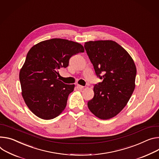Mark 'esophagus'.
I'll return each instance as SVG.
<instances>
[{"label":"esophagus","mask_w":159,"mask_h":159,"mask_svg":"<svg viewBox=\"0 0 159 159\" xmlns=\"http://www.w3.org/2000/svg\"><path fill=\"white\" fill-rule=\"evenodd\" d=\"M84 86H82V85H77V88L79 89V90H82V89H84Z\"/></svg>","instance_id":"1"}]
</instances>
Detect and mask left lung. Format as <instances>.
I'll use <instances>...</instances> for the list:
<instances>
[{
  "label": "left lung",
  "instance_id": "left-lung-1",
  "mask_svg": "<svg viewBox=\"0 0 159 159\" xmlns=\"http://www.w3.org/2000/svg\"><path fill=\"white\" fill-rule=\"evenodd\" d=\"M84 48L96 75L103 79L94 85L88 108L99 119H111L125 107L134 90L136 65L131 56L115 41H89Z\"/></svg>",
  "mask_w": 159,
  "mask_h": 159
}]
</instances>
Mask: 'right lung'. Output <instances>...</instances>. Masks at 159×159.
Wrapping results in <instances>:
<instances>
[{"mask_svg":"<svg viewBox=\"0 0 159 159\" xmlns=\"http://www.w3.org/2000/svg\"><path fill=\"white\" fill-rule=\"evenodd\" d=\"M84 52L79 43L62 39L42 41L28 51L20 80L25 102L36 116L50 120L65 110L75 85L60 80L57 70L66 68L72 56Z\"/></svg>","mask_w":159,"mask_h":159,"instance_id":"right-lung-1","label":"right lung"}]
</instances>
